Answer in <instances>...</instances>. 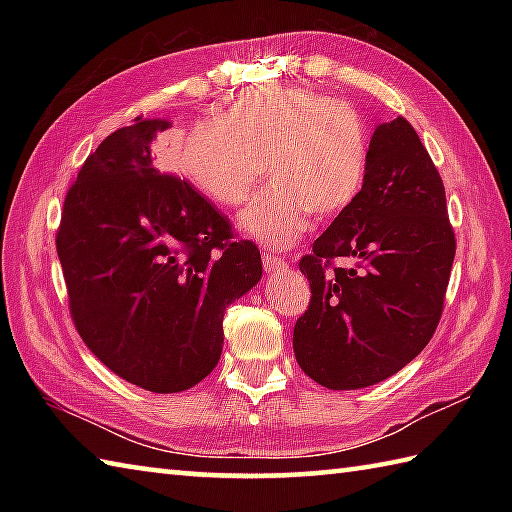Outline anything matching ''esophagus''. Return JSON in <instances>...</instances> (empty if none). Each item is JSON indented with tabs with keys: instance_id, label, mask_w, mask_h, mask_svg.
I'll return each mask as SVG.
<instances>
[{
	"instance_id": "esophagus-1",
	"label": "esophagus",
	"mask_w": 512,
	"mask_h": 512,
	"mask_svg": "<svg viewBox=\"0 0 512 512\" xmlns=\"http://www.w3.org/2000/svg\"><path fill=\"white\" fill-rule=\"evenodd\" d=\"M262 262H264L266 273H279V270H284L288 266L284 259H281L279 255H273V253H264Z\"/></svg>"
}]
</instances>
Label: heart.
<instances>
[{"mask_svg":"<svg viewBox=\"0 0 512 512\" xmlns=\"http://www.w3.org/2000/svg\"><path fill=\"white\" fill-rule=\"evenodd\" d=\"M270 187L239 213L244 235L288 248L306 233L310 213L334 217L361 193L369 167V134L352 105L303 85H257L222 118L195 125L180 169L206 198L237 206L264 180Z\"/></svg>","mask_w":512,"mask_h":512,"instance_id":"obj_1","label":"heart"}]
</instances>
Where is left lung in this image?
Here are the masks:
<instances>
[{
    "instance_id": "obj_1",
    "label": "left lung",
    "mask_w": 512,
    "mask_h": 512,
    "mask_svg": "<svg viewBox=\"0 0 512 512\" xmlns=\"http://www.w3.org/2000/svg\"><path fill=\"white\" fill-rule=\"evenodd\" d=\"M339 256L352 269H332ZM455 257L447 195L405 118L376 127L358 198L301 257L312 299L297 319L299 367L328 389L394 376L436 332Z\"/></svg>"
}]
</instances>
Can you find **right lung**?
<instances>
[{"mask_svg": "<svg viewBox=\"0 0 512 512\" xmlns=\"http://www.w3.org/2000/svg\"><path fill=\"white\" fill-rule=\"evenodd\" d=\"M165 118H134L83 162L63 202L57 253L90 352L154 394L213 372L224 312L262 279L253 242L187 180L156 167Z\"/></svg>", "mask_w": 512, "mask_h": 512, "instance_id": "add662e5", "label": "right lung"}]
</instances>
